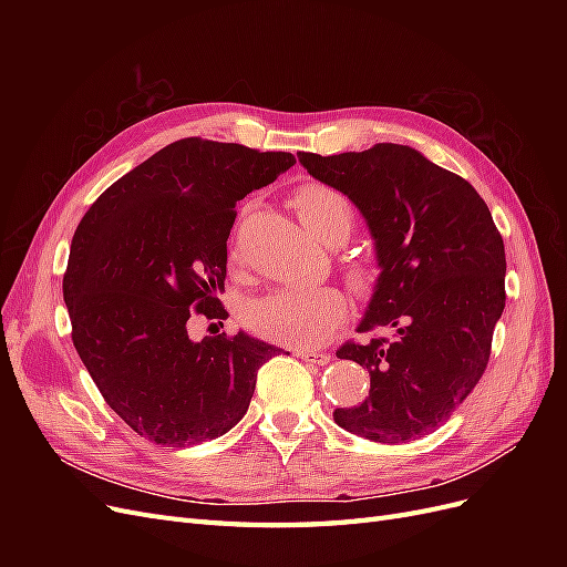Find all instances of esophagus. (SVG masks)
Wrapping results in <instances>:
<instances>
[{"mask_svg":"<svg viewBox=\"0 0 567 567\" xmlns=\"http://www.w3.org/2000/svg\"><path fill=\"white\" fill-rule=\"evenodd\" d=\"M296 357H300L307 364H319V367L331 362V354L321 350H296Z\"/></svg>","mask_w":567,"mask_h":567,"instance_id":"34e87169","label":"esophagus"}]
</instances>
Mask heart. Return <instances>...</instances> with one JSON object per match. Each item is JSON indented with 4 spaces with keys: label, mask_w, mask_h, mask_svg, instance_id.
Segmentation results:
<instances>
[{
    "label": "heart",
    "mask_w": 567,
    "mask_h": 567,
    "mask_svg": "<svg viewBox=\"0 0 567 567\" xmlns=\"http://www.w3.org/2000/svg\"><path fill=\"white\" fill-rule=\"evenodd\" d=\"M290 200L302 225L321 241L333 234L348 236L354 210L348 196H342L338 188L310 182L298 186ZM354 279L367 284L369 269L354 267ZM346 317L348 300L338 288H290L257 300L248 312V323L257 333L281 346L305 348L321 342Z\"/></svg>",
    "instance_id": "1"
}]
</instances>
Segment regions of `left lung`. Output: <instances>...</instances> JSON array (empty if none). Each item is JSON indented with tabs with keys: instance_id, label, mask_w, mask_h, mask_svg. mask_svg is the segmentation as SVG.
<instances>
[{
	"instance_id": "8db88e82",
	"label": "left lung",
	"mask_w": 567,
	"mask_h": 567,
	"mask_svg": "<svg viewBox=\"0 0 567 567\" xmlns=\"http://www.w3.org/2000/svg\"><path fill=\"white\" fill-rule=\"evenodd\" d=\"M298 161L357 205L381 267L357 331L390 336L350 340L336 352L369 369L371 390L333 419L388 444L433 433L483 379L506 305V252L487 203L411 146L298 153Z\"/></svg>"
}]
</instances>
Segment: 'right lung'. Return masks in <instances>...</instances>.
I'll return each mask as SVG.
<instances>
[{"label":"right lung","mask_w":567,"mask_h":567,"mask_svg":"<svg viewBox=\"0 0 567 567\" xmlns=\"http://www.w3.org/2000/svg\"><path fill=\"white\" fill-rule=\"evenodd\" d=\"M290 165L293 153L188 136L111 184L78 225L63 277L73 346L148 442L186 447L231 431L279 352L244 331L196 342L188 321L227 317L217 296L236 203Z\"/></svg>","instance_id":"right-lung-1"}]
</instances>
